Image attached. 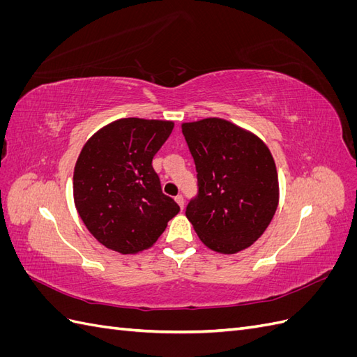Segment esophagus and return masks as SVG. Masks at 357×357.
I'll return each mask as SVG.
<instances>
[{
  "label": "esophagus",
  "instance_id": "obj_1",
  "mask_svg": "<svg viewBox=\"0 0 357 357\" xmlns=\"http://www.w3.org/2000/svg\"><path fill=\"white\" fill-rule=\"evenodd\" d=\"M176 201H177V204L180 205V208L183 210V207H185V198H183L181 195H177V197H176Z\"/></svg>",
  "mask_w": 357,
  "mask_h": 357
}]
</instances>
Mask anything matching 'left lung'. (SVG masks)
Here are the masks:
<instances>
[{"instance_id": "1", "label": "left lung", "mask_w": 357, "mask_h": 357, "mask_svg": "<svg viewBox=\"0 0 357 357\" xmlns=\"http://www.w3.org/2000/svg\"><path fill=\"white\" fill-rule=\"evenodd\" d=\"M195 160L198 193L186 218L211 250L234 255L268 228L278 205L274 158L255 134L225 119L181 125Z\"/></svg>"}]
</instances>
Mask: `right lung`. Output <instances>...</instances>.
<instances>
[{
    "label": "right lung",
    "mask_w": 357,
    "mask_h": 357,
    "mask_svg": "<svg viewBox=\"0 0 357 357\" xmlns=\"http://www.w3.org/2000/svg\"><path fill=\"white\" fill-rule=\"evenodd\" d=\"M174 123L128 117L101 128L74 167V204L88 231L107 248L134 255L152 247L180 211L162 193L152 167Z\"/></svg>",
    "instance_id": "right-lung-1"
}]
</instances>
